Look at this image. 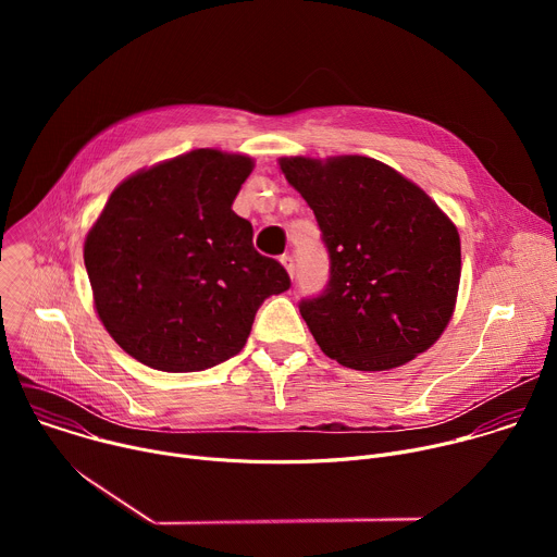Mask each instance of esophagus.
<instances>
[{
    "mask_svg": "<svg viewBox=\"0 0 557 557\" xmlns=\"http://www.w3.org/2000/svg\"><path fill=\"white\" fill-rule=\"evenodd\" d=\"M280 262L284 264V269H286V271H288V275L293 277V275H295V260H293L290 256H282V258H280Z\"/></svg>",
    "mask_w": 557,
    "mask_h": 557,
    "instance_id": "esophagus-1",
    "label": "esophagus"
}]
</instances>
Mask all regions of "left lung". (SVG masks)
<instances>
[{
  "label": "left lung",
  "instance_id": "obj_1",
  "mask_svg": "<svg viewBox=\"0 0 557 557\" xmlns=\"http://www.w3.org/2000/svg\"><path fill=\"white\" fill-rule=\"evenodd\" d=\"M322 231L331 275L299 301L314 342L352 370H389L445 331L460 282V237L436 202L366 156L282 158Z\"/></svg>",
  "mask_w": 557,
  "mask_h": 557
}]
</instances>
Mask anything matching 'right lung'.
Listing matches in <instances>:
<instances>
[{"mask_svg": "<svg viewBox=\"0 0 557 557\" xmlns=\"http://www.w3.org/2000/svg\"><path fill=\"white\" fill-rule=\"evenodd\" d=\"M247 156L196 149L121 183L86 237L95 306L114 342L163 372L213 368L240 352L256 312L290 288L253 249L231 205Z\"/></svg>", "mask_w": 557, "mask_h": 557, "instance_id": "1", "label": "right lung"}]
</instances>
